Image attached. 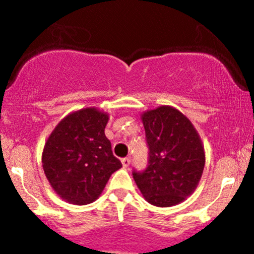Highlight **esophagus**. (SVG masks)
Returning a JSON list of instances; mask_svg holds the SVG:
<instances>
[{"mask_svg":"<svg viewBox=\"0 0 254 254\" xmlns=\"http://www.w3.org/2000/svg\"><path fill=\"white\" fill-rule=\"evenodd\" d=\"M122 165H123V167H124V168L129 167V165H130V160H129V158H123V160H122Z\"/></svg>","mask_w":254,"mask_h":254,"instance_id":"1","label":"esophagus"}]
</instances>
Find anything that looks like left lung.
<instances>
[{
    "label": "left lung",
    "mask_w": 254,
    "mask_h": 254,
    "mask_svg": "<svg viewBox=\"0 0 254 254\" xmlns=\"http://www.w3.org/2000/svg\"><path fill=\"white\" fill-rule=\"evenodd\" d=\"M141 120L148 145V166L134 172L147 203L168 207L194 193L205 166V151L190 120L178 109L161 106L146 111Z\"/></svg>",
    "instance_id": "1"
}]
</instances>
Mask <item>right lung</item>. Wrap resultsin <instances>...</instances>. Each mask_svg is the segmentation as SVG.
I'll return each instance as SVG.
<instances>
[{
	"instance_id": "1",
	"label": "right lung",
	"mask_w": 254,
	"mask_h": 254,
	"mask_svg": "<svg viewBox=\"0 0 254 254\" xmlns=\"http://www.w3.org/2000/svg\"><path fill=\"white\" fill-rule=\"evenodd\" d=\"M107 113L87 107L66 115L49 135L42 162L51 188L75 205L93 203L122 163L104 129Z\"/></svg>"
}]
</instances>
